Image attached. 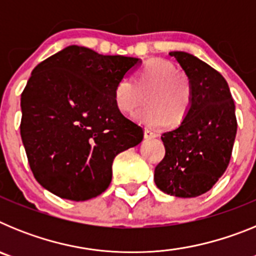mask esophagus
Listing matches in <instances>:
<instances>
[{
	"mask_svg": "<svg viewBox=\"0 0 256 256\" xmlns=\"http://www.w3.org/2000/svg\"><path fill=\"white\" fill-rule=\"evenodd\" d=\"M144 138H146V140H154V138H156V137H158V134H156L155 132H152V130H144Z\"/></svg>",
	"mask_w": 256,
	"mask_h": 256,
	"instance_id": "34e87169",
	"label": "esophagus"
}]
</instances>
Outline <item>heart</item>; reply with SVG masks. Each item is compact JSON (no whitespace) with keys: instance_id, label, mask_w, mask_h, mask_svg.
Returning a JSON list of instances; mask_svg holds the SVG:
<instances>
[{"instance_id":"obj_1","label":"heart","mask_w":256,"mask_h":256,"mask_svg":"<svg viewBox=\"0 0 256 256\" xmlns=\"http://www.w3.org/2000/svg\"><path fill=\"white\" fill-rule=\"evenodd\" d=\"M146 96V108L133 115L148 128L162 130L169 123L180 124L188 114L192 100L190 80L184 74L164 60L144 64L134 79L122 78L114 90V102L123 114H130L141 105Z\"/></svg>"}]
</instances>
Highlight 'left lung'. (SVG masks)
<instances>
[{
  "label": "left lung",
  "instance_id": "1",
  "mask_svg": "<svg viewBox=\"0 0 256 256\" xmlns=\"http://www.w3.org/2000/svg\"><path fill=\"white\" fill-rule=\"evenodd\" d=\"M192 90L188 114L173 130L162 133L164 159L155 168L160 191L196 198L209 191L230 164L237 132L234 102L226 79L188 52L172 51Z\"/></svg>",
  "mask_w": 256,
  "mask_h": 256
}]
</instances>
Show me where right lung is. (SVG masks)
I'll return each instance as SVG.
<instances>
[{
	"label": "right lung",
	"instance_id": "right-lung-1",
	"mask_svg": "<svg viewBox=\"0 0 256 256\" xmlns=\"http://www.w3.org/2000/svg\"><path fill=\"white\" fill-rule=\"evenodd\" d=\"M141 62L73 44L33 69L20 101V134L44 188L73 201L108 188L115 156L144 138L114 102L116 83Z\"/></svg>",
	"mask_w": 256,
	"mask_h": 256
}]
</instances>
